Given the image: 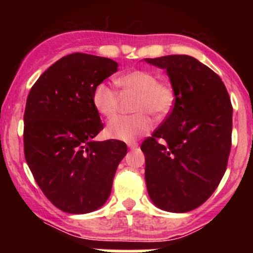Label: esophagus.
Segmentation results:
<instances>
[{
  "label": "esophagus",
  "mask_w": 253,
  "mask_h": 253,
  "mask_svg": "<svg viewBox=\"0 0 253 253\" xmlns=\"http://www.w3.org/2000/svg\"><path fill=\"white\" fill-rule=\"evenodd\" d=\"M127 145H128V148H131V149H136V148H138V143L137 142H129Z\"/></svg>",
  "instance_id": "esophagus-1"
}]
</instances>
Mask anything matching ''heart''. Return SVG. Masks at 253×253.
<instances>
[{"label": "heart", "mask_w": 253, "mask_h": 253, "mask_svg": "<svg viewBox=\"0 0 253 253\" xmlns=\"http://www.w3.org/2000/svg\"><path fill=\"white\" fill-rule=\"evenodd\" d=\"M126 91L136 93L132 110L136 114L117 116L106 127V133L114 139L132 142L153 128V119L167 117L174 108L175 90L167 81H157V75L150 71L134 70L117 79ZM95 110L103 116H114L117 111L119 98L114 89L106 83L96 84L91 95Z\"/></svg>", "instance_id": "obj_1"}]
</instances>
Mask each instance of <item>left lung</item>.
I'll return each instance as SVG.
<instances>
[{
    "label": "left lung",
    "instance_id": "obj_1",
    "mask_svg": "<svg viewBox=\"0 0 253 253\" xmlns=\"http://www.w3.org/2000/svg\"><path fill=\"white\" fill-rule=\"evenodd\" d=\"M144 60L167 70L175 90L171 112L141 145L148 195L163 211H193L211 197L226 170L230 98L220 77L192 56Z\"/></svg>",
    "mask_w": 253,
    "mask_h": 253
}]
</instances>
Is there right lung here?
<instances>
[{
	"label": "right lung",
	"mask_w": 253,
	"mask_h": 253,
	"mask_svg": "<svg viewBox=\"0 0 253 253\" xmlns=\"http://www.w3.org/2000/svg\"><path fill=\"white\" fill-rule=\"evenodd\" d=\"M117 67L110 58L71 53L40 76L27 98L25 160L47 200L66 213L100 208L127 153L126 143L94 139L104 126L93 90Z\"/></svg>",
	"instance_id": "right-lung-1"
}]
</instances>
